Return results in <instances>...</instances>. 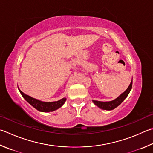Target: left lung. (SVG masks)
<instances>
[{
    "instance_id": "left-lung-1",
    "label": "left lung",
    "mask_w": 153,
    "mask_h": 153,
    "mask_svg": "<svg viewBox=\"0 0 153 153\" xmlns=\"http://www.w3.org/2000/svg\"><path fill=\"white\" fill-rule=\"evenodd\" d=\"M132 82L129 85L128 88H127V90L124 91V93L121 94L120 96H118L117 98L115 99L114 100L110 101V102H100V101H96V100H93V102L94 104L96 105L97 106H98L100 108L103 110H112L114 109L117 106H118L122 102H123L125 98H126L130 93V90L132 89Z\"/></svg>"
}]
</instances>
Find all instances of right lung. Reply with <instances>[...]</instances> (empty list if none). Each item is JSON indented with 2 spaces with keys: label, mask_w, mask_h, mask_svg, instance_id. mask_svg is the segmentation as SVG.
<instances>
[{
  "label": "right lung",
  "mask_w": 153,
  "mask_h": 153,
  "mask_svg": "<svg viewBox=\"0 0 153 153\" xmlns=\"http://www.w3.org/2000/svg\"><path fill=\"white\" fill-rule=\"evenodd\" d=\"M19 91L21 94L22 96L26 100L29 102V103L34 107L35 109L40 111V112H53L55 110L58 109L60 107H62L66 101V98H63L62 99L59 100L57 102H45L40 100H38L37 99H35L32 98L28 95H26L24 94L23 91H21L19 89Z\"/></svg>",
  "instance_id": "1"
}]
</instances>
